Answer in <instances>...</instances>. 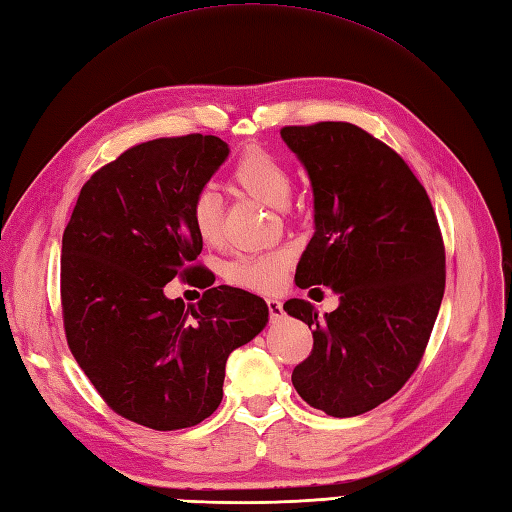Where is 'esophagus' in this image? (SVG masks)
Segmentation results:
<instances>
[{"mask_svg":"<svg viewBox=\"0 0 512 512\" xmlns=\"http://www.w3.org/2000/svg\"><path fill=\"white\" fill-rule=\"evenodd\" d=\"M267 306H269V315L271 320H280L282 315H285V311H282V302L276 300V298H267Z\"/></svg>","mask_w":512,"mask_h":512,"instance_id":"34e87169","label":"esophagus"}]
</instances>
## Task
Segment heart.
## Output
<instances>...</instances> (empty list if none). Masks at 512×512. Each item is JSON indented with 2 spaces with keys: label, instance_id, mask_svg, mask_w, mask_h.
<instances>
[{
  "label": "heart",
  "instance_id": "heart-1",
  "mask_svg": "<svg viewBox=\"0 0 512 512\" xmlns=\"http://www.w3.org/2000/svg\"><path fill=\"white\" fill-rule=\"evenodd\" d=\"M232 184L245 195L271 208H285L293 192V175L280 157L263 149H249L241 155L230 173ZM221 199L217 192L201 190L192 203V225L203 243L221 238ZM287 271L285 254L241 256L227 267V276L236 285L256 291H274L282 285Z\"/></svg>",
  "mask_w": 512,
  "mask_h": 512
}]
</instances>
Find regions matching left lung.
Wrapping results in <instances>:
<instances>
[{"mask_svg": "<svg viewBox=\"0 0 512 512\" xmlns=\"http://www.w3.org/2000/svg\"><path fill=\"white\" fill-rule=\"evenodd\" d=\"M313 188L315 234L295 285L331 287L333 313L306 300L285 311L313 328L291 381L328 416L370 412L412 377L445 293V245L425 188L388 144L350 122L285 127Z\"/></svg>", "mask_w": 512, "mask_h": 512, "instance_id": "8db88e82", "label": "left lung"}]
</instances>
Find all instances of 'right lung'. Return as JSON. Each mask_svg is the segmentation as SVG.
<instances>
[{"mask_svg": "<svg viewBox=\"0 0 512 512\" xmlns=\"http://www.w3.org/2000/svg\"><path fill=\"white\" fill-rule=\"evenodd\" d=\"M227 155L201 133L133 146L87 181L63 232L72 355L113 412L157 431L217 410L227 357L269 322L265 300L243 289L212 287L188 306L164 293L177 276L210 274L195 265L203 241L192 203Z\"/></svg>", "mask_w": 512, "mask_h": 512, "instance_id": "1", "label": "right lung"}]
</instances>
